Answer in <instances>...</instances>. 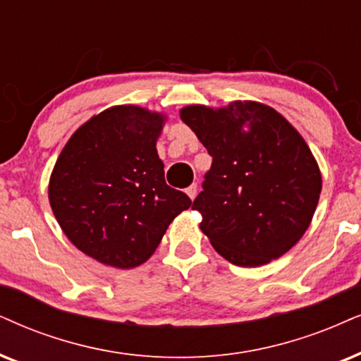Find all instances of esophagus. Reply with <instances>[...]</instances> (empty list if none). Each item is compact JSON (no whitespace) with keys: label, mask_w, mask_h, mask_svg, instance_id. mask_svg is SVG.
<instances>
[{"label":"esophagus","mask_w":361,"mask_h":361,"mask_svg":"<svg viewBox=\"0 0 361 361\" xmlns=\"http://www.w3.org/2000/svg\"><path fill=\"white\" fill-rule=\"evenodd\" d=\"M186 195H188L191 200H195V196H196V185L188 186V188H186Z\"/></svg>","instance_id":"34e87169"}]
</instances>
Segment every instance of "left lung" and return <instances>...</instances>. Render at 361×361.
<instances>
[{
  "label": "left lung",
  "instance_id": "8db88e82",
  "mask_svg": "<svg viewBox=\"0 0 361 361\" xmlns=\"http://www.w3.org/2000/svg\"><path fill=\"white\" fill-rule=\"evenodd\" d=\"M180 118L213 158L193 209L213 248L238 267H259L298 243L313 220L322 173L303 136L258 102L190 104Z\"/></svg>",
  "mask_w": 361,
  "mask_h": 361
}]
</instances>
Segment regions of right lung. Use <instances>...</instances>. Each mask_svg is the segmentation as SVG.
I'll use <instances>...</instances> for the list:
<instances>
[{"label": "right lung", "instance_id": "add662e5", "mask_svg": "<svg viewBox=\"0 0 361 361\" xmlns=\"http://www.w3.org/2000/svg\"><path fill=\"white\" fill-rule=\"evenodd\" d=\"M165 113L118 104L83 123L49 176L53 214L80 252L130 270L154 253L170 223L191 207L166 185L157 141Z\"/></svg>", "mask_w": 361, "mask_h": 361}]
</instances>
